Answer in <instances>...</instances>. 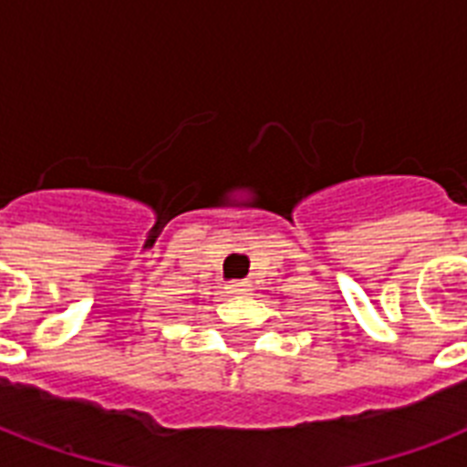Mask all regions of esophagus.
<instances>
[{"instance_id":"1","label":"esophagus","mask_w":467,"mask_h":467,"mask_svg":"<svg viewBox=\"0 0 467 467\" xmlns=\"http://www.w3.org/2000/svg\"><path fill=\"white\" fill-rule=\"evenodd\" d=\"M249 291L247 281H233V284H227V293H234V296H242V293Z\"/></svg>"}]
</instances>
